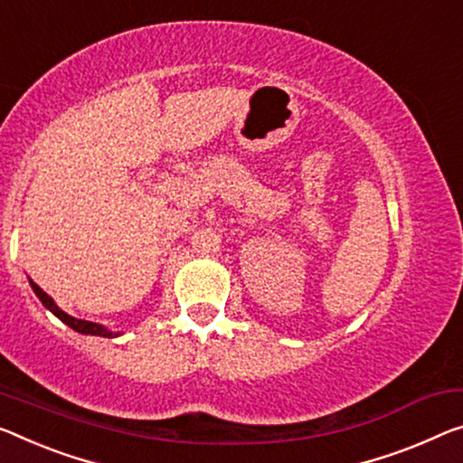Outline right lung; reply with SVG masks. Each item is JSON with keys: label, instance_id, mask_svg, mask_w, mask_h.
<instances>
[{"label": "right lung", "instance_id": "1", "mask_svg": "<svg viewBox=\"0 0 463 463\" xmlns=\"http://www.w3.org/2000/svg\"><path fill=\"white\" fill-rule=\"evenodd\" d=\"M31 286H33V291H34V294H37V298L43 302V306H45L47 310H52L53 315L60 318L61 323H66L68 326H72L74 331L82 333V335H99V337H118V335H122V333H113L109 329H105L103 325H97V323H90V321H82V318L70 317L68 312H63L60 306L53 302V298L47 296L45 291H43L33 279H31Z\"/></svg>", "mask_w": 463, "mask_h": 463}]
</instances>
